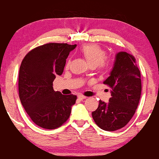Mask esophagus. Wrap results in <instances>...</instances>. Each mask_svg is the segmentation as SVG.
<instances>
[{"label": "esophagus", "mask_w": 159, "mask_h": 159, "mask_svg": "<svg viewBox=\"0 0 159 159\" xmlns=\"http://www.w3.org/2000/svg\"><path fill=\"white\" fill-rule=\"evenodd\" d=\"M86 98H87V96H84V95H81V94L78 95V98L79 100H84V99H85Z\"/></svg>", "instance_id": "1"}]
</instances>
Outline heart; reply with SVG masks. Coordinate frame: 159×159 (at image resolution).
Listing matches in <instances>:
<instances>
[{
	"label": "heart",
	"mask_w": 159,
	"mask_h": 159,
	"mask_svg": "<svg viewBox=\"0 0 159 159\" xmlns=\"http://www.w3.org/2000/svg\"><path fill=\"white\" fill-rule=\"evenodd\" d=\"M81 54L85 57L87 63L92 67L98 66L102 70H107L112 66V62L105 59V51L98 45L87 44L82 46L80 49ZM70 61H68V64Z\"/></svg>",
	"instance_id": "b5f03b06"
}]
</instances>
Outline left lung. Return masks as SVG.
Returning <instances> with one entry per match:
<instances>
[{
  "label": "left lung",
  "mask_w": 159,
  "mask_h": 159,
  "mask_svg": "<svg viewBox=\"0 0 159 159\" xmlns=\"http://www.w3.org/2000/svg\"><path fill=\"white\" fill-rule=\"evenodd\" d=\"M104 84L111 88V97L108 103L99 100L92 116L98 127L112 132L127 125L139 104L141 79L134 57L125 52L117 53L110 76Z\"/></svg>",
  "instance_id": "obj_1"
}]
</instances>
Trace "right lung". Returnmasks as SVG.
Masks as SVG:
<instances>
[{"label": "right lung", "mask_w": 159, "mask_h": 159, "mask_svg": "<svg viewBox=\"0 0 159 159\" xmlns=\"http://www.w3.org/2000/svg\"><path fill=\"white\" fill-rule=\"evenodd\" d=\"M77 46L47 43L29 52L19 69V93L22 106L38 126L54 129L69 119L77 96L53 89L57 75L63 73L69 52Z\"/></svg>", "instance_id": "add662e5"}]
</instances>
